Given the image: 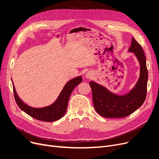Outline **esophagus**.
<instances>
[{
    "label": "esophagus",
    "instance_id": "34e87169",
    "mask_svg": "<svg viewBox=\"0 0 159 159\" xmlns=\"http://www.w3.org/2000/svg\"><path fill=\"white\" fill-rule=\"evenodd\" d=\"M92 72H87L86 73V74H85V78H87V79H89V78H90L92 77Z\"/></svg>",
    "mask_w": 159,
    "mask_h": 159
}]
</instances>
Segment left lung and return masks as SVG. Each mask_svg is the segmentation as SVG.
<instances>
[{
	"label": "left lung",
	"mask_w": 159,
	"mask_h": 159,
	"mask_svg": "<svg viewBox=\"0 0 159 159\" xmlns=\"http://www.w3.org/2000/svg\"><path fill=\"white\" fill-rule=\"evenodd\" d=\"M128 50L133 52L140 66L139 79L129 93L119 96L94 81L89 83L93 92L94 107L103 117L119 118L129 116L142 106L146 100L148 72L144 52L140 44L133 37Z\"/></svg>",
	"instance_id": "1"
}]
</instances>
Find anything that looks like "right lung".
<instances>
[{"label": "right lung", "instance_id": "right-lung-1", "mask_svg": "<svg viewBox=\"0 0 159 159\" xmlns=\"http://www.w3.org/2000/svg\"><path fill=\"white\" fill-rule=\"evenodd\" d=\"M82 81L81 76H78L68 81L57 100L49 106L41 108L30 107L22 102L18 96L13 84L14 98L19 107L32 118L44 122H54L62 118L65 114L68 102L74 89Z\"/></svg>", "mask_w": 159, "mask_h": 159}]
</instances>
